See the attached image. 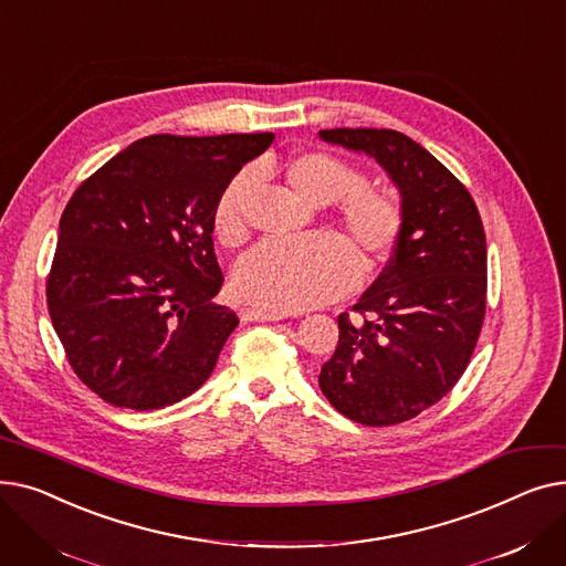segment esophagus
<instances>
[{
	"instance_id": "34e87169",
	"label": "esophagus",
	"mask_w": 566,
	"mask_h": 566,
	"mask_svg": "<svg viewBox=\"0 0 566 566\" xmlns=\"http://www.w3.org/2000/svg\"><path fill=\"white\" fill-rule=\"evenodd\" d=\"M241 321H280L286 314L284 312H271V310H254V307H241Z\"/></svg>"
}]
</instances>
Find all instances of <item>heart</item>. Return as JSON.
I'll return each instance as SVG.
<instances>
[{
	"label": "heart",
	"mask_w": 566,
	"mask_h": 566,
	"mask_svg": "<svg viewBox=\"0 0 566 566\" xmlns=\"http://www.w3.org/2000/svg\"><path fill=\"white\" fill-rule=\"evenodd\" d=\"M293 197L310 206L335 203V227L348 243L318 235L293 245H261L235 265L233 289L245 303L277 312L307 310L342 298L367 273L390 259L403 233L401 199L367 186V176L350 163L323 154L301 151L275 165ZM250 174L233 176L213 208V233L224 248H238L248 238L245 197Z\"/></svg>",
	"instance_id": "b5f03b06"
}]
</instances>
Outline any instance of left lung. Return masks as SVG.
<instances>
[{"label": "left lung", "mask_w": 566, "mask_h": 566, "mask_svg": "<svg viewBox=\"0 0 566 566\" xmlns=\"http://www.w3.org/2000/svg\"><path fill=\"white\" fill-rule=\"evenodd\" d=\"M371 156L401 195L406 224L390 263L353 314H339L335 355L318 385L367 427L412 420L448 395L478 346L486 314V235L474 199L424 146L388 128L321 130Z\"/></svg>", "instance_id": "obj_1"}]
</instances>
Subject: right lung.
<instances>
[{"mask_svg":"<svg viewBox=\"0 0 566 566\" xmlns=\"http://www.w3.org/2000/svg\"><path fill=\"white\" fill-rule=\"evenodd\" d=\"M273 133L133 142L73 192L59 220L48 312L77 378L103 401L156 410L199 390L238 325L213 208Z\"/></svg>","mask_w":566,"mask_h":566,"instance_id":"right-lung-1","label":"right lung"}]
</instances>
